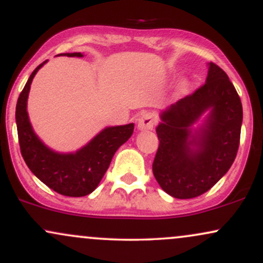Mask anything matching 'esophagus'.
Here are the masks:
<instances>
[{"label": "esophagus", "mask_w": 263, "mask_h": 263, "mask_svg": "<svg viewBox=\"0 0 263 263\" xmlns=\"http://www.w3.org/2000/svg\"><path fill=\"white\" fill-rule=\"evenodd\" d=\"M156 123V116L152 112H144L138 117L137 121V128L140 131H148L155 127Z\"/></svg>", "instance_id": "34e87169"}]
</instances>
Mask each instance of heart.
Instances as JSON below:
<instances>
[{
  "mask_svg": "<svg viewBox=\"0 0 263 263\" xmlns=\"http://www.w3.org/2000/svg\"><path fill=\"white\" fill-rule=\"evenodd\" d=\"M190 89H192V84H190V81L182 80L177 87V92L178 95H186V93H189Z\"/></svg>",
  "mask_w": 263,
  "mask_h": 263,
  "instance_id": "heart-1",
  "label": "heart"
}]
</instances>
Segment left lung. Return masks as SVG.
I'll use <instances>...</instances> for the list:
<instances>
[{
    "mask_svg": "<svg viewBox=\"0 0 263 263\" xmlns=\"http://www.w3.org/2000/svg\"><path fill=\"white\" fill-rule=\"evenodd\" d=\"M159 117V147L152 165L156 180L173 198L199 197L235 161L242 125L240 96L225 71L209 63L204 85Z\"/></svg>",
    "mask_w": 263,
    "mask_h": 263,
    "instance_id": "left-lung-1",
    "label": "left lung"
}]
</instances>
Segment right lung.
<instances>
[{
  "label": "right lung",
  "mask_w": 263,
  "mask_h": 263,
  "mask_svg": "<svg viewBox=\"0 0 263 263\" xmlns=\"http://www.w3.org/2000/svg\"><path fill=\"white\" fill-rule=\"evenodd\" d=\"M59 55L81 58L84 54L62 53ZM47 62L34 69L18 98L16 123L21 153L32 173L54 192L66 197H85L101 182L115 152L131 137L135 125L105 127L75 152L60 153L49 148L34 132L27 112L32 80Z\"/></svg>",
  "instance_id": "1"
}]
</instances>
